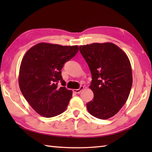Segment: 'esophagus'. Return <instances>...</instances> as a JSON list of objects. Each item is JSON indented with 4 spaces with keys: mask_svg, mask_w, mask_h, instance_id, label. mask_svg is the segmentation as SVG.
Returning <instances> with one entry per match:
<instances>
[{
    "mask_svg": "<svg viewBox=\"0 0 152 152\" xmlns=\"http://www.w3.org/2000/svg\"><path fill=\"white\" fill-rule=\"evenodd\" d=\"M83 89H84V87H83V86H80V88L79 89H73V91L74 93H78L80 92H81Z\"/></svg>",
    "mask_w": 152,
    "mask_h": 152,
    "instance_id": "34e87169",
    "label": "esophagus"
}]
</instances>
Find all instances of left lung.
I'll list each match as a JSON object with an SVG mask.
<instances>
[{"mask_svg": "<svg viewBox=\"0 0 152 152\" xmlns=\"http://www.w3.org/2000/svg\"><path fill=\"white\" fill-rule=\"evenodd\" d=\"M92 76L89 88L94 97L87 109L94 117L107 119L125 104L133 83L130 61L124 51L111 42L80 46Z\"/></svg>", "mask_w": 152, "mask_h": 152, "instance_id": "8db88e82", "label": "left lung"}]
</instances>
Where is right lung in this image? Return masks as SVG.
I'll return each instance as SVG.
<instances>
[{
	"mask_svg": "<svg viewBox=\"0 0 152 152\" xmlns=\"http://www.w3.org/2000/svg\"><path fill=\"white\" fill-rule=\"evenodd\" d=\"M78 50V46L41 42L31 48L23 57L19 72V88L38 114L51 118L66 110L72 92L64 87L61 69ZM59 82L61 87L58 86Z\"/></svg>",
	"mask_w": 152,
	"mask_h": 152,
	"instance_id": "add662e5",
	"label": "right lung"
}]
</instances>
